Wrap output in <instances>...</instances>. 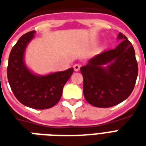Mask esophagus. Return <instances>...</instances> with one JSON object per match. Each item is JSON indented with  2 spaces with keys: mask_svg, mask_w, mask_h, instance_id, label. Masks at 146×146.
I'll return each instance as SVG.
<instances>
[{
  "mask_svg": "<svg viewBox=\"0 0 146 146\" xmlns=\"http://www.w3.org/2000/svg\"><path fill=\"white\" fill-rule=\"evenodd\" d=\"M73 68H74V70L75 71H78V70H80V64H74L73 65Z\"/></svg>",
  "mask_w": 146,
  "mask_h": 146,
  "instance_id": "esophagus-1",
  "label": "esophagus"
}]
</instances>
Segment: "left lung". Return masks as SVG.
<instances>
[{"label": "left lung", "mask_w": 146, "mask_h": 146, "mask_svg": "<svg viewBox=\"0 0 146 146\" xmlns=\"http://www.w3.org/2000/svg\"><path fill=\"white\" fill-rule=\"evenodd\" d=\"M116 48L105 51L80 68L84 77V95L94 106L109 108L118 105L131 94L138 73L135 49L125 35ZM109 64L106 67L104 64Z\"/></svg>", "instance_id": "1"}]
</instances>
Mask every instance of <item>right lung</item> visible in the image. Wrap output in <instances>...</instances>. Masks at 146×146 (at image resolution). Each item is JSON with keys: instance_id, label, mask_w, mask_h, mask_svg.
<instances>
[{"instance_id": "add662e5", "label": "right lung", "mask_w": 146, "mask_h": 146, "mask_svg": "<svg viewBox=\"0 0 146 146\" xmlns=\"http://www.w3.org/2000/svg\"><path fill=\"white\" fill-rule=\"evenodd\" d=\"M35 31L21 36L11 49L7 68V76L13 94L22 104L36 110L49 109L56 105L62 95V89L73 73V68L48 76L30 73L24 63L23 54Z\"/></svg>"}]
</instances>
